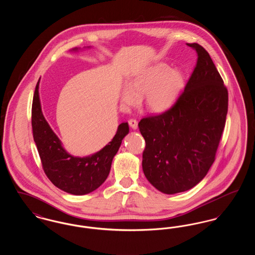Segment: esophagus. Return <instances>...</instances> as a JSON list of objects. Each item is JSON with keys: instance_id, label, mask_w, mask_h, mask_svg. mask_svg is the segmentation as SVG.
<instances>
[{"instance_id": "esophagus-1", "label": "esophagus", "mask_w": 255, "mask_h": 255, "mask_svg": "<svg viewBox=\"0 0 255 255\" xmlns=\"http://www.w3.org/2000/svg\"><path fill=\"white\" fill-rule=\"evenodd\" d=\"M128 123H129V125H130V127L133 129V130H136L137 129V122L135 121V120H130L129 122H128Z\"/></svg>"}]
</instances>
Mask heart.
I'll use <instances>...</instances> for the list:
<instances>
[{
  "label": "heart",
  "instance_id": "b5f03b06",
  "mask_svg": "<svg viewBox=\"0 0 255 255\" xmlns=\"http://www.w3.org/2000/svg\"><path fill=\"white\" fill-rule=\"evenodd\" d=\"M184 86L185 78L181 70L159 62L136 73L122 88L121 99L124 105L134 106L144 97L147 110L161 114L175 104Z\"/></svg>",
  "mask_w": 255,
  "mask_h": 255
}]
</instances>
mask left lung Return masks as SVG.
I'll list each match as a JSON object with an SVG mask.
<instances>
[{
	"instance_id": "obj_1",
	"label": "left lung",
	"mask_w": 255,
	"mask_h": 255,
	"mask_svg": "<svg viewBox=\"0 0 255 255\" xmlns=\"http://www.w3.org/2000/svg\"><path fill=\"white\" fill-rule=\"evenodd\" d=\"M187 45L198 61L184 92L168 111L138 123L143 173L164 194L189 190L206 177L228 114V90L210 55L199 44Z\"/></svg>"
}]
</instances>
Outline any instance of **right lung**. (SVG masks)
<instances>
[{"label": "right lung", "mask_w": 255, "mask_h": 255, "mask_svg": "<svg viewBox=\"0 0 255 255\" xmlns=\"http://www.w3.org/2000/svg\"><path fill=\"white\" fill-rule=\"evenodd\" d=\"M92 47H84L90 49ZM74 48L72 51H78ZM37 83L31 114L33 138L47 177L56 187L73 195H85L97 189L106 181L113 158L122 145V139L129 133L127 122L119 125L118 131L106 146L97 153L86 157H74L68 153L63 143L46 121L39 97Z\"/></svg>", "instance_id": "add662e5"}]
</instances>
